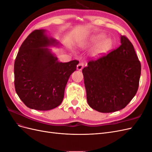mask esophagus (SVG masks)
I'll list each match as a JSON object with an SVG mask.
<instances>
[{
	"mask_svg": "<svg viewBox=\"0 0 152 152\" xmlns=\"http://www.w3.org/2000/svg\"><path fill=\"white\" fill-rule=\"evenodd\" d=\"M84 66V61H80V62H79V63L78 64L77 66V70H81L83 68Z\"/></svg>",
	"mask_w": 152,
	"mask_h": 152,
	"instance_id": "1",
	"label": "esophagus"
}]
</instances>
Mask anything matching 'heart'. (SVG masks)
<instances>
[{
    "mask_svg": "<svg viewBox=\"0 0 152 152\" xmlns=\"http://www.w3.org/2000/svg\"><path fill=\"white\" fill-rule=\"evenodd\" d=\"M105 35L103 34H99L94 35L90 39V42L91 44H95L99 42L101 40L104 38ZM112 47V41L110 39H105L101 41L96 45L93 50V54L95 56H99L103 55L108 51V50Z\"/></svg>",
    "mask_w": 152,
    "mask_h": 152,
    "instance_id": "heart-1",
    "label": "heart"
}]
</instances>
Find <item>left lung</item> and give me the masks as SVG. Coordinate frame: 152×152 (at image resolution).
I'll return each mask as SVG.
<instances>
[{
  "mask_svg": "<svg viewBox=\"0 0 152 152\" xmlns=\"http://www.w3.org/2000/svg\"><path fill=\"white\" fill-rule=\"evenodd\" d=\"M121 44L107 54L91 59L82 70L87 101L99 112H114L125 108L139 87L141 63L126 36Z\"/></svg>",
  "mask_w": 152,
  "mask_h": 152,
  "instance_id": "left-lung-1",
  "label": "left lung"
}]
</instances>
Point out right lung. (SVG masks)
Instances as JSON below:
<instances>
[{
	"label": "right lung",
	"instance_id": "1",
	"mask_svg": "<svg viewBox=\"0 0 152 152\" xmlns=\"http://www.w3.org/2000/svg\"><path fill=\"white\" fill-rule=\"evenodd\" d=\"M43 30H35L22 43L15 61V87L23 103L31 109L52 110L60 104L69 77L79 63H61L48 45L58 44Z\"/></svg>",
	"mask_w": 152,
	"mask_h": 152
}]
</instances>
